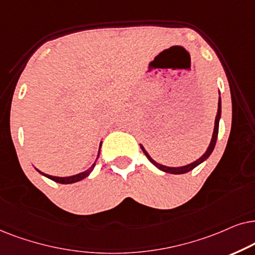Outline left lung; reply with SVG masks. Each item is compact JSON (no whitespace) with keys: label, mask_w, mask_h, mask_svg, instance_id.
<instances>
[{"label":"left lung","mask_w":255,"mask_h":255,"mask_svg":"<svg viewBox=\"0 0 255 255\" xmlns=\"http://www.w3.org/2000/svg\"><path fill=\"white\" fill-rule=\"evenodd\" d=\"M220 117H222V98H220V92H219V100H218V111H217V115H216V120H215V128H213V134H212V138H211V142H210L208 149H206V151L203 154L201 157L198 159H196L195 162L190 163V164H186V165H183V167H167V165H163V164H159L154 159L151 158V156L148 154V151L145 150L144 147L142 144H140V147L143 152L147 156V158L150 161L152 164L155 165L156 168L159 169V170L164 171V172H168V174H174V175H181V174H185V172H188L190 170H192V169H195L197 165H199L201 163H203L206 159L209 158V156L212 154L213 149H215V145H216V142H217V137H218V130H219V120H220Z\"/></svg>","instance_id":"left-lung-1"}]
</instances>
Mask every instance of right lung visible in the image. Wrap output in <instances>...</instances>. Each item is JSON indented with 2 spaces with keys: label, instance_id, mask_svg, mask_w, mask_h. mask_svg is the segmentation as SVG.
Returning a JSON list of instances; mask_svg holds the SVG:
<instances>
[{
  "label": "right lung",
  "instance_id": "obj_1",
  "mask_svg": "<svg viewBox=\"0 0 255 255\" xmlns=\"http://www.w3.org/2000/svg\"><path fill=\"white\" fill-rule=\"evenodd\" d=\"M101 144H103V142H100L99 151H98L97 159H96V161H94L93 164L91 165V167L88 168L87 170H85V171H83V172H79V174H77V175H73V176H67V177H58V176H51V175L44 174V172H42V171H40V170H38V169H37V168H35V169H36L37 171L39 172V174H42L43 176H45V177H47V178L52 179V181H54V182H57V183H60V184H72V183L79 182V181H81V179L86 178L87 176L90 175L91 172L93 171V169H94V167H96V164H97L98 157H99V155H100V148H101Z\"/></svg>",
  "mask_w": 255,
  "mask_h": 255
}]
</instances>
